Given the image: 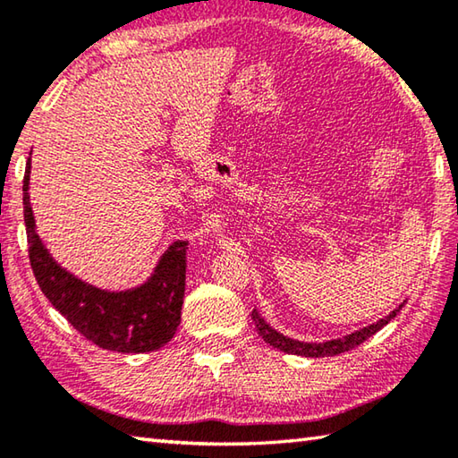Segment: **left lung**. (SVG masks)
I'll return each mask as SVG.
<instances>
[{
    "instance_id": "1",
    "label": "left lung",
    "mask_w": 458,
    "mask_h": 458,
    "mask_svg": "<svg viewBox=\"0 0 458 458\" xmlns=\"http://www.w3.org/2000/svg\"><path fill=\"white\" fill-rule=\"evenodd\" d=\"M404 303H406V301H404ZM404 303L398 305L390 315H386L384 319H379L376 323L368 325V327H363L360 331H353V333H350V335H345V337L323 341V344H307V341L284 337L283 333H278L276 329L270 327V325L265 319H262L257 309H254L250 317H252L254 325H257L259 335L265 339L268 345L276 347V350H281L284 353H293V355H305V358H329V355H339V353H344V352H350V350H353L355 345L363 344V341H366L368 337H371V335H374V333H377L379 329H382L384 325L390 323L394 317L400 313V309L404 307Z\"/></svg>"
}]
</instances>
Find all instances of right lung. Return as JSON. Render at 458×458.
<instances>
[{"mask_svg":"<svg viewBox=\"0 0 458 458\" xmlns=\"http://www.w3.org/2000/svg\"><path fill=\"white\" fill-rule=\"evenodd\" d=\"M30 167L24 175V222L30 265L46 299L92 344L108 352L143 353L159 350L175 335L185 293V240H175L153 275L129 291L97 289L62 268L36 232L30 206Z\"/></svg>","mask_w":458,"mask_h":458,"instance_id":"add662e5","label":"right lung"}]
</instances>
